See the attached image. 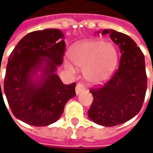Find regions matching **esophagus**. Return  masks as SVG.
I'll list each match as a JSON object with an SVG mask.
<instances>
[{
  "mask_svg": "<svg viewBox=\"0 0 153 153\" xmlns=\"http://www.w3.org/2000/svg\"><path fill=\"white\" fill-rule=\"evenodd\" d=\"M83 90H85V87L83 86V83H78L76 85V88H75V93H76L77 95H79L81 92H83Z\"/></svg>",
  "mask_w": 153,
  "mask_h": 153,
  "instance_id": "obj_1",
  "label": "esophagus"
}]
</instances>
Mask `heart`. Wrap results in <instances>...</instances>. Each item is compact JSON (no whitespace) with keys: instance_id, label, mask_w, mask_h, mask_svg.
<instances>
[{"instance_id":"1","label":"heart","mask_w":153,"mask_h":153,"mask_svg":"<svg viewBox=\"0 0 153 153\" xmlns=\"http://www.w3.org/2000/svg\"><path fill=\"white\" fill-rule=\"evenodd\" d=\"M70 61L83 69V76L88 82L101 83L111 74L118 62V52L111 42L98 39L78 42L68 51ZM65 66L70 72L74 70L69 62Z\"/></svg>"}]
</instances>
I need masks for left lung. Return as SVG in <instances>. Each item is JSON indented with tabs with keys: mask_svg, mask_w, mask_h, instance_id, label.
I'll return each mask as SVG.
<instances>
[{
	"mask_svg": "<svg viewBox=\"0 0 153 153\" xmlns=\"http://www.w3.org/2000/svg\"><path fill=\"white\" fill-rule=\"evenodd\" d=\"M102 34L110 35L121 56L114 75L103 85L90 90L93 102L88 115L97 125L111 127L127 122L140 111L148 81L144 56L134 41L113 29H104Z\"/></svg>",
	"mask_w": 153,
	"mask_h": 153,
	"instance_id": "8db88e82",
	"label": "left lung"
}]
</instances>
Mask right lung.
I'll list each match as a JSON object with an SVG mask.
<instances>
[{
  "instance_id": "1",
  "label": "right lung",
  "mask_w": 153,
  "mask_h": 153,
  "mask_svg": "<svg viewBox=\"0 0 153 153\" xmlns=\"http://www.w3.org/2000/svg\"><path fill=\"white\" fill-rule=\"evenodd\" d=\"M64 39L57 28L32 32L9 56L4 93L12 113L26 124L47 126L56 122L67 102L76 95V83L65 85L56 74L63 62ZM0 91L3 98L1 81Z\"/></svg>"
}]
</instances>
